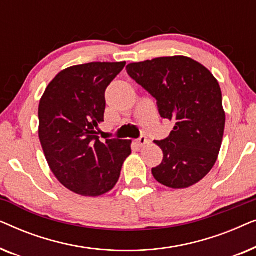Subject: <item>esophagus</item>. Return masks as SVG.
I'll use <instances>...</instances> for the list:
<instances>
[{
	"mask_svg": "<svg viewBox=\"0 0 256 256\" xmlns=\"http://www.w3.org/2000/svg\"><path fill=\"white\" fill-rule=\"evenodd\" d=\"M136 143H138V146H146V143H148V140H146V136H141V138H140L138 141H136Z\"/></svg>",
	"mask_w": 256,
	"mask_h": 256,
	"instance_id": "obj_1",
	"label": "esophagus"
}]
</instances>
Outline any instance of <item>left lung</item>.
Instances as JSON below:
<instances>
[{
	"label": "left lung",
	"instance_id": "left-lung-1",
	"mask_svg": "<svg viewBox=\"0 0 256 256\" xmlns=\"http://www.w3.org/2000/svg\"><path fill=\"white\" fill-rule=\"evenodd\" d=\"M127 73L157 100L160 116L174 124L169 138L155 142L163 160L152 176L171 188L198 183L216 164L222 142L226 115L218 80L185 56L132 62Z\"/></svg>",
	"mask_w": 256,
	"mask_h": 256
}]
</instances>
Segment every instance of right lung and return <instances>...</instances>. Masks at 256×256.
Instances as JSON below:
<instances>
[{
	"mask_svg": "<svg viewBox=\"0 0 256 256\" xmlns=\"http://www.w3.org/2000/svg\"><path fill=\"white\" fill-rule=\"evenodd\" d=\"M126 62H88L62 70L48 84L38 107V136L56 178L70 191L99 197L118 183L132 154L129 140L98 136L104 90Z\"/></svg>",
	"mask_w": 256,
	"mask_h": 256,
	"instance_id": "add662e5",
	"label": "right lung"
}]
</instances>
